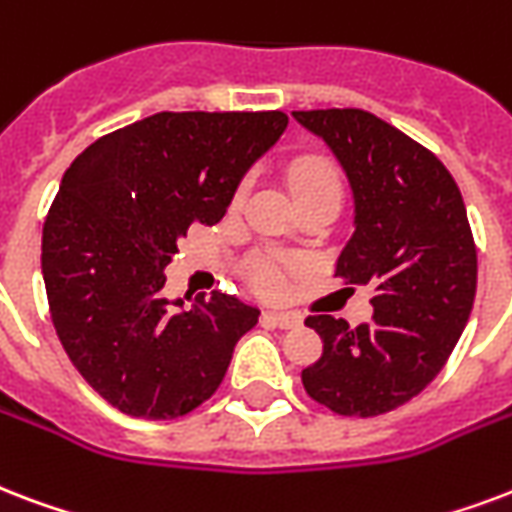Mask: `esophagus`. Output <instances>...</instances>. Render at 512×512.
<instances>
[{"mask_svg": "<svg viewBox=\"0 0 512 512\" xmlns=\"http://www.w3.org/2000/svg\"><path fill=\"white\" fill-rule=\"evenodd\" d=\"M265 319L273 322L276 327H282V330H292V327L303 325V317H300L298 311H265Z\"/></svg>", "mask_w": 512, "mask_h": 512, "instance_id": "1", "label": "esophagus"}]
</instances>
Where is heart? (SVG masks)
<instances>
[{
  "label": "heart",
  "mask_w": 512,
  "mask_h": 512,
  "mask_svg": "<svg viewBox=\"0 0 512 512\" xmlns=\"http://www.w3.org/2000/svg\"><path fill=\"white\" fill-rule=\"evenodd\" d=\"M287 179H290V190L295 193V198L317 193V190L341 193V174L335 169V163L322 158V155H303L298 161H292ZM244 198H247V182H241L236 187L233 206H239ZM252 282H255L257 290L276 295V292L284 290V268L279 263H273V260H260L255 265V271H252Z\"/></svg>",
  "instance_id": "b5f03b06"
}]
</instances>
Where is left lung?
<instances>
[{
	"label": "left lung",
	"mask_w": 512,
	"mask_h": 512,
	"mask_svg": "<svg viewBox=\"0 0 512 512\" xmlns=\"http://www.w3.org/2000/svg\"><path fill=\"white\" fill-rule=\"evenodd\" d=\"M327 142L354 190V236L335 276L370 284L373 319L311 314L322 357L300 378L338 416H381L438 376L473 311L478 252L451 171L365 109L292 112Z\"/></svg>",
	"instance_id": "8db88e82"
}]
</instances>
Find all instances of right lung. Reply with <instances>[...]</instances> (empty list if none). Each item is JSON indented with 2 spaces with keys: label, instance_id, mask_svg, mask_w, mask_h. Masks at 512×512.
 <instances>
[{
  "label": "right lung",
  "instance_id": "add662e5",
  "mask_svg": "<svg viewBox=\"0 0 512 512\" xmlns=\"http://www.w3.org/2000/svg\"><path fill=\"white\" fill-rule=\"evenodd\" d=\"M284 128L279 109L158 112L96 139L66 169L42 228V279L58 341L112 408L179 419L222 384L260 311L220 290L174 311L163 268L179 236L225 217Z\"/></svg>",
  "mask_w": 512,
  "mask_h": 512
}]
</instances>
